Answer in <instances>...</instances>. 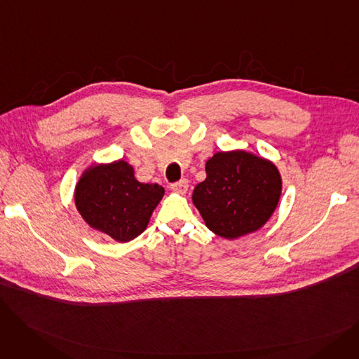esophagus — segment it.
<instances>
[{
  "instance_id": "34e87169",
  "label": "esophagus",
  "mask_w": 359,
  "mask_h": 359,
  "mask_svg": "<svg viewBox=\"0 0 359 359\" xmlns=\"http://www.w3.org/2000/svg\"><path fill=\"white\" fill-rule=\"evenodd\" d=\"M170 189H172L173 192L179 194V195H184L187 192V189H189V182H187L186 179L177 182V183H173L172 186H170Z\"/></svg>"
}]
</instances>
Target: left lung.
Returning a JSON list of instances; mask_svg holds the SVG:
<instances>
[{
	"instance_id": "1",
	"label": "left lung",
	"mask_w": 359,
	"mask_h": 359,
	"mask_svg": "<svg viewBox=\"0 0 359 359\" xmlns=\"http://www.w3.org/2000/svg\"><path fill=\"white\" fill-rule=\"evenodd\" d=\"M205 172L192 202L212 233L234 240L269 221L282 194L275 163L244 149L219 151L205 163Z\"/></svg>"
}]
</instances>
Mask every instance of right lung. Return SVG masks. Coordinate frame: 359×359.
Segmentation results:
<instances>
[{
    "mask_svg": "<svg viewBox=\"0 0 359 359\" xmlns=\"http://www.w3.org/2000/svg\"><path fill=\"white\" fill-rule=\"evenodd\" d=\"M163 196V186L138 182L125 160L88 165L74 191L75 208L88 227L119 243L134 240L147 229Z\"/></svg>",
    "mask_w": 359,
    "mask_h": 359,
    "instance_id": "right-lung-1",
    "label": "right lung"
}]
</instances>
